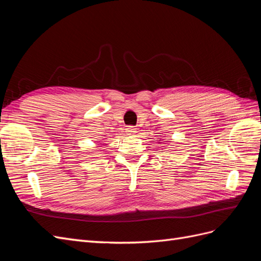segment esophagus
Returning <instances> with one entry per match:
<instances>
[{"instance_id":"esophagus-1","label":"esophagus","mask_w":261,"mask_h":261,"mask_svg":"<svg viewBox=\"0 0 261 261\" xmlns=\"http://www.w3.org/2000/svg\"><path fill=\"white\" fill-rule=\"evenodd\" d=\"M125 130H126V133H128L129 135H133V134L137 133V128L134 127V126H127V127H126Z\"/></svg>"}]
</instances>
